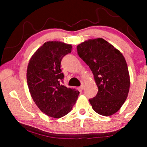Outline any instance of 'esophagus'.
Wrapping results in <instances>:
<instances>
[{
	"label": "esophagus",
	"instance_id": "34e87169",
	"mask_svg": "<svg viewBox=\"0 0 147 147\" xmlns=\"http://www.w3.org/2000/svg\"><path fill=\"white\" fill-rule=\"evenodd\" d=\"M80 89H81V90H82V89H84V84H82V85H81V86L80 87Z\"/></svg>",
	"mask_w": 147,
	"mask_h": 147
}]
</instances>
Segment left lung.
<instances>
[{
    "label": "left lung",
    "instance_id": "left-lung-1",
    "mask_svg": "<svg viewBox=\"0 0 147 147\" xmlns=\"http://www.w3.org/2000/svg\"><path fill=\"white\" fill-rule=\"evenodd\" d=\"M78 54L89 67L98 93L89 99L93 110L110 116L118 111L127 98L130 75L120 51L102 38L89 39L77 46Z\"/></svg>",
    "mask_w": 147,
    "mask_h": 147
}]
</instances>
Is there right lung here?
Segmentation results:
<instances>
[{
  "label": "right lung",
  "instance_id": "right-lung-1",
  "mask_svg": "<svg viewBox=\"0 0 147 147\" xmlns=\"http://www.w3.org/2000/svg\"><path fill=\"white\" fill-rule=\"evenodd\" d=\"M71 49V45L47 41L35 52L28 65L26 79L32 98L42 112L53 118L70 112L80 93L60 84L64 78L61 59Z\"/></svg>",
  "mask_w": 147,
  "mask_h": 147
}]
</instances>
